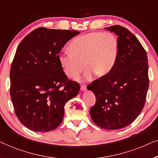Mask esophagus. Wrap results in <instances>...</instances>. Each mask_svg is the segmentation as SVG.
<instances>
[{
	"mask_svg": "<svg viewBox=\"0 0 158 158\" xmlns=\"http://www.w3.org/2000/svg\"><path fill=\"white\" fill-rule=\"evenodd\" d=\"M86 85H81V90H83V91H84V90H86Z\"/></svg>",
	"mask_w": 158,
	"mask_h": 158,
	"instance_id": "obj_1",
	"label": "esophagus"
}]
</instances>
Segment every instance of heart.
I'll list each match as a JSON object with an SVG mask.
<instances>
[{"instance_id": "1", "label": "heart", "mask_w": 158, "mask_h": 158, "mask_svg": "<svg viewBox=\"0 0 158 158\" xmlns=\"http://www.w3.org/2000/svg\"><path fill=\"white\" fill-rule=\"evenodd\" d=\"M68 49L70 52L59 56L60 64L65 75L75 78L85 65L87 68L85 77L90 79L94 74L103 77L112 70L118 57V42L110 32H90L75 38Z\"/></svg>"}]
</instances>
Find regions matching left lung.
Listing matches in <instances>:
<instances>
[{
	"label": "left lung",
	"instance_id": "left-lung-1",
	"mask_svg": "<svg viewBox=\"0 0 158 158\" xmlns=\"http://www.w3.org/2000/svg\"><path fill=\"white\" fill-rule=\"evenodd\" d=\"M118 36V52L112 70L87 86L96 102L90 110L93 122L115 130L135 121L145 103L149 87L148 60L141 43L126 28L106 27Z\"/></svg>",
	"mask_w": 158,
	"mask_h": 158
}]
</instances>
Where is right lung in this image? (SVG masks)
Instances as JSON below:
<instances>
[{
    "label": "right lung",
    "mask_w": 158,
    "mask_h": 158,
    "mask_svg": "<svg viewBox=\"0 0 158 158\" xmlns=\"http://www.w3.org/2000/svg\"><path fill=\"white\" fill-rule=\"evenodd\" d=\"M79 33L38 28L19 44L10 68V94L17 118L30 130L57 128L65 103L78 94L80 85L68 80L59 53Z\"/></svg>",
    "instance_id": "obj_1"
}]
</instances>
